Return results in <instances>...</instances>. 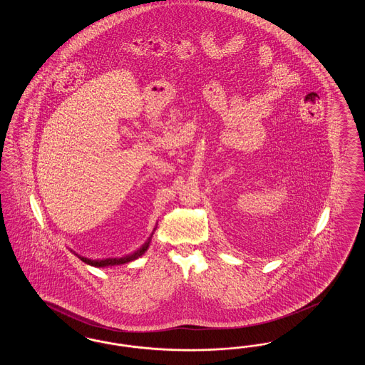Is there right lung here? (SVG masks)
<instances>
[{"mask_svg":"<svg viewBox=\"0 0 365 365\" xmlns=\"http://www.w3.org/2000/svg\"><path fill=\"white\" fill-rule=\"evenodd\" d=\"M149 243H150V238L148 240V242H145V245H142V247H139L137 252H134L133 255H128V256H124V257H120V259H112V257H109V259H104V260H91V259H86V257H83V256H79V255H76L81 260L83 261V262H86L88 265H93V267H109V265H120V264H125V262H130V261L135 260V259H138L139 256H142L146 250H148V247H149Z\"/></svg>","mask_w":365,"mask_h":365,"instance_id":"obj_1","label":"right lung"}]
</instances>
